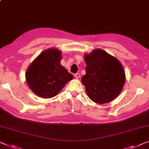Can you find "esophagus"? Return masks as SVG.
Segmentation results:
<instances>
[{"label": "esophagus", "mask_w": 149, "mask_h": 149, "mask_svg": "<svg viewBox=\"0 0 149 149\" xmlns=\"http://www.w3.org/2000/svg\"><path fill=\"white\" fill-rule=\"evenodd\" d=\"M74 77H75V78H77V79H79V78H80V77H81V74H80L79 73H77V74H74Z\"/></svg>", "instance_id": "esophagus-1"}]
</instances>
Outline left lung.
I'll return each instance as SVG.
<instances>
[{
    "instance_id": "obj_1",
    "label": "left lung",
    "mask_w": 149,
    "mask_h": 149,
    "mask_svg": "<svg viewBox=\"0 0 149 149\" xmlns=\"http://www.w3.org/2000/svg\"><path fill=\"white\" fill-rule=\"evenodd\" d=\"M84 58L86 74L81 81L89 97L98 104L113 101L121 93L126 81L122 64L101 49L85 54Z\"/></svg>"
}]
</instances>
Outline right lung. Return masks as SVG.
I'll return each instance as SVG.
<instances>
[{"label":"right lung","instance_id":"right-lung-1","mask_svg":"<svg viewBox=\"0 0 149 149\" xmlns=\"http://www.w3.org/2000/svg\"><path fill=\"white\" fill-rule=\"evenodd\" d=\"M61 51L49 48L42 52L30 64L25 74L29 89L42 98L58 95L73 76L60 64Z\"/></svg>","mask_w":149,"mask_h":149}]
</instances>
